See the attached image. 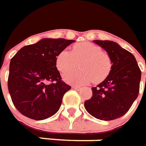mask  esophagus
Listing matches in <instances>:
<instances>
[{"instance_id": "34e87169", "label": "esophagus", "mask_w": 146, "mask_h": 146, "mask_svg": "<svg viewBox=\"0 0 146 146\" xmlns=\"http://www.w3.org/2000/svg\"><path fill=\"white\" fill-rule=\"evenodd\" d=\"M72 88L73 89H75V90H81L82 87H80V86H72Z\"/></svg>"}]
</instances>
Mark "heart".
I'll use <instances>...</instances> for the list:
<instances>
[{
  "label": "heart",
  "mask_w": 146,
  "mask_h": 146,
  "mask_svg": "<svg viewBox=\"0 0 146 146\" xmlns=\"http://www.w3.org/2000/svg\"><path fill=\"white\" fill-rule=\"evenodd\" d=\"M79 62L81 70L66 73L64 81L73 85L88 84L92 81L98 83L108 76L111 69L110 56L100 46L90 42L76 44L71 52H60L56 58V66L58 71L64 73L75 68Z\"/></svg>",
  "instance_id": "b5f03b06"
}]
</instances>
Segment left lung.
<instances>
[{
    "instance_id": "left-lung-1",
    "label": "left lung",
    "mask_w": 146,
    "mask_h": 146,
    "mask_svg": "<svg viewBox=\"0 0 146 146\" xmlns=\"http://www.w3.org/2000/svg\"><path fill=\"white\" fill-rule=\"evenodd\" d=\"M108 52L111 60L110 73L96 87L92 98L86 101V110L101 120H113L123 116L138 96L141 72L134 55L116 42L94 40Z\"/></svg>"
}]
</instances>
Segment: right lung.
Masks as SVG:
<instances>
[{"label": "right lung", "instance_id": "1", "mask_svg": "<svg viewBox=\"0 0 146 146\" xmlns=\"http://www.w3.org/2000/svg\"><path fill=\"white\" fill-rule=\"evenodd\" d=\"M64 38H43L20 48L9 65L8 87L18 111L42 120L56 114L71 86L61 80L56 66L57 55L75 42ZM48 81L52 83L48 84Z\"/></svg>", "mask_w": 146, "mask_h": 146}]
</instances>
